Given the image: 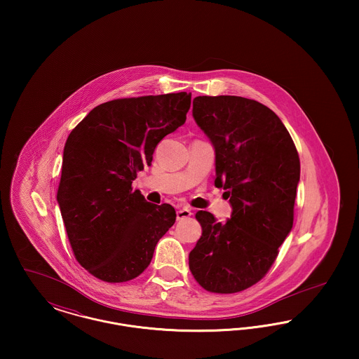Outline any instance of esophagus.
<instances>
[{
	"label": "esophagus",
	"instance_id": "obj_1",
	"mask_svg": "<svg viewBox=\"0 0 359 359\" xmlns=\"http://www.w3.org/2000/svg\"><path fill=\"white\" fill-rule=\"evenodd\" d=\"M192 215V212H191V210L188 208V207H183V208H179L177 211H176V218H177V221H183V219H187Z\"/></svg>",
	"mask_w": 359,
	"mask_h": 359
}]
</instances>
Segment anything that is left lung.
I'll list each match as a JSON object with an SVG mask.
<instances>
[{"label":"left lung","mask_w":359,"mask_h":359,"mask_svg":"<svg viewBox=\"0 0 359 359\" xmlns=\"http://www.w3.org/2000/svg\"><path fill=\"white\" fill-rule=\"evenodd\" d=\"M192 116L215 149V187L233 208L218 222L198 211L202 237L188 257L189 271L208 292L236 293L258 283L293 224L300 160L287 128L253 100L196 97Z\"/></svg>","instance_id":"obj_1"}]
</instances>
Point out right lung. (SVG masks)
I'll return each mask as SVG.
<instances>
[{
	"label": "right lung",
	"mask_w": 359,
	"mask_h": 359,
	"mask_svg": "<svg viewBox=\"0 0 359 359\" xmlns=\"http://www.w3.org/2000/svg\"><path fill=\"white\" fill-rule=\"evenodd\" d=\"M191 94L122 98L94 107L65 145L57 203L78 262L106 283L142 273L175 223L171 205L132 188L157 144L186 122Z\"/></svg>",
	"instance_id": "obj_1"
}]
</instances>
